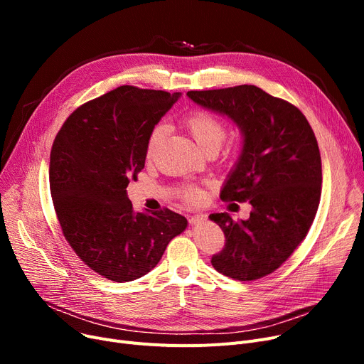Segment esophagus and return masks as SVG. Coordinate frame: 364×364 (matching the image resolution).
<instances>
[{"instance_id":"obj_1","label":"esophagus","mask_w":364,"mask_h":364,"mask_svg":"<svg viewBox=\"0 0 364 364\" xmlns=\"http://www.w3.org/2000/svg\"><path fill=\"white\" fill-rule=\"evenodd\" d=\"M206 214H195V215H192L188 218V221H190V224L192 225H199V224H202L203 221H206Z\"/></svg>"}]
</instances>
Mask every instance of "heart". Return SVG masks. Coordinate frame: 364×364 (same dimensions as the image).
Returning <instances> with one entry per match:
<instances>
[{"label": "heart", "mask_w": 364, "mask_h": 364, "mask_svg": "<svg viewBox=\"0 0 364 364\" xmlns=\"http://www.w3.org/2000/svg\"><path fill=\"white\" fill-rule=\"evenodd\" d=\"M183 125L188 131L190 136L193 137L198 147L203 153L208 150L218 151V149L221 147L225 139V132H227L225 122L218 117H215V114L205 110H195L192 113H188L183 119ZM164 134H165L164 125H156L150 131L147 143H146L147 158L153 156V153L156 151L158 146L164 139ZM180 195L184 200L192 202V203L199 202L202 199V192L198 187H193V186L183 187L180 190Z\"/></svg>", "instance_id": "heart-1"}]
</instances>
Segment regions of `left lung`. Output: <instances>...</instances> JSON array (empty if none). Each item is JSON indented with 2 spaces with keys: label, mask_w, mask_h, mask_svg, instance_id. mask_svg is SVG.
Here are the masks:
<instances>
[{
  "label": "left lung",
  "mask_w": 364,
  "mask_h": 364,
  "mask_svg": "<svg viewBox=\"0 0 364 364\" xmlns=\"http://www.w3.org/2000/svg\"><path fill=\"white\" fill-rule=\"evenodd\" d=\"M196 105L230 118L240 129V156L220 198L250 200L247 220L211 214L225 236L211 262L240 282L261 279L288 259L307 236L321 195V159L302 112L255 85L188 91Z\"/></svg>",
  "instance_id": "obj_1"
}]
</instances>
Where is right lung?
<instances>
[{"mask_svg":"<svg viewBox=\"0 0 364 364\" xmlns=\"http://www.w3.org/2000/svg\"><path fill=\"white\" fill-rule=\"evenodd\" d=\"M180 92L122 85L76 109L50 153V192L63 236L85 265L113 282L155 269L187 220L165 208L136 213L129 180L144 168L150 131Z\"/></svg>","mask_w":364,"mask_h":364,"instance_id":"obj_1","label":"right lung"}]
</instances>
